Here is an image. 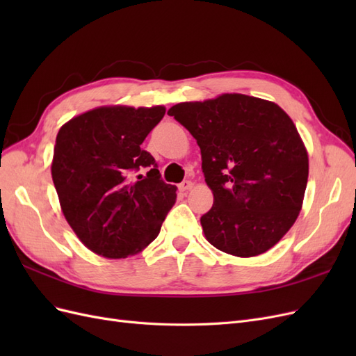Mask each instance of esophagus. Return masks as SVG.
Here are the masks:
<instances>
[{"label":"esophagus","instance_id":"obj_1","mask_svg":"<svg viewBox=\"0 0 356 356\" xmlns=\"http://www.w3.org/2000/svg\"><path fill=\"white\" fill-rule=\"evenodd\" d=\"M191 187H193V182H191L190 179L182 181L181 184H179V190H181V191H188Z\"/></svg>","mask_w":356,"mask_h":356}]
</instances>
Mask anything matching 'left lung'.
Listing matches in <instances>:
<instances>
[{
	"label": "left lung",
	"instance_id": "8db88e82",
	"mask_svg": "<svg viewBox=\"0 0 356 356\" xmlns=\"http://www.w3.org/2000/svg\"><path fill=\"white\" fill-rule=\"evenodd\" d=\"M200 147L202 170L213 193L202 215L217 250L255 257L293 227L309 177V157L297 127L275 102L224 93L181 102L168 111Z\"/></svg>",
	"mask_w": 356,
	"mask_h": 356
}]
</instances>
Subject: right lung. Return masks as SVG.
<instances>
[{"mask_svg":"<svg viewBox=\"0 0 356 356\" xmlns=\"http://www.w3.org/2000/svg\"><path fill=\"white\" fill-rule=\"evenodd\" d=\"M165 113L161 105L99 106L59 129L53 184L71 229L95 254L141 252L174 207L177 187L161 179L154 157L141 148Z\"/></svg>","mask_w":356,"mask_h":356,"instance_id":"obj_1","label":"right lung"}]
</instances>
